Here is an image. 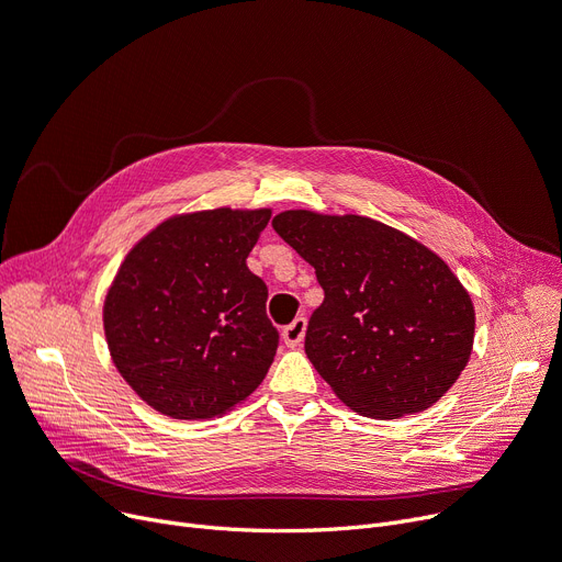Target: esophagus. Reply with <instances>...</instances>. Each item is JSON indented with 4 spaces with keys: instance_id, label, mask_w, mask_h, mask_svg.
<instances>
[{
    "instance_id": "34e87169",
    "label": "esophagus",
    "mask_w": 562,
    "mask_h": 562,
    "mask_svg": "<svg viewBox=\"0 0 562 562\" xmlns=\"http://www.w3.org/2000/svg\"><path fill=\"white\" fill-rule=\"evenodd\" d=\"M281 334L288 347H297L306 334V317H295L288 327H283Z\"/></svg>"
}]
</instances>
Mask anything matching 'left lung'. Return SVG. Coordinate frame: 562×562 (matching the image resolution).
Masks as SVG:
<instances>
[{"label": "left lung", "mask_w": 562, "mask_h": 562, "mask_svg": "<svg viewBox=\"0 0 562 562\" xmlns=\"http://www.w3.org/2000/svg\"><path fill=\"white\" fill-rule=\"evenodd\" d=\"M274 231L325 290L304 350L342 403L370 418L432 407L458 382L475 313L450 267L409 235L359 215L288 210Z\"/></svg>", "instance_id": "1"}]
</instances>
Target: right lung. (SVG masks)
Segmentation results:
<instances>
[{
    "label": "right lung",
    "instance_id": "right-lung-1",
    "mask_svg": "<svg viewBox=\"0 0 562 562\" xmlns=\"http://www.w3.org/2000/svg\"><path fill=\"white\" fill-rule=\"evenodd\" d=\"M272 210L217 207L159 224L127 254L104 300L123 380L171 418H215L270 370L279 331L247 256Z\"/></svg>",
    "mask_w": 562,
    "mask_h": 562
}]
</instances>
